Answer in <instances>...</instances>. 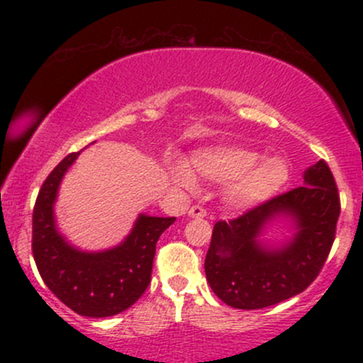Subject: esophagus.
I'll return each mask as SVG.
<instances>
[{"label": "esophagus", "mask_w": 363, "mask_h": 363, "mask_svg": "<svg viewBox=\"0 0 363 363\" xmlns=\"http://www.w3.org/2000/svg\"><path fill=\"white\" fill-rule=\"evenodd\" d=\"M187 215H189L191 218H205L206 210H203L201 206H193L189 211H187Z\"/></svg>", "instance_id": "obj_1"}]
</instances>
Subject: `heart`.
Returning <instances> with one entry per match:
<instances>
[{"label":"heart","instance_id":"obj_1","mask_svg":"<svg viewBox=\"0 0 363 363\" xmlns=\"http://www.w3.org/2000/svg\"><path fill=\"white\" fill-rule=\"evenodd\" d=\"M256 150L242 147H216L194 153L193 164L203 177L227 182L223 201L230 208L245 210L269 201L285 187L290 167L285 158H263ZM174 181L182 187H194V174L182 162L170 169Z\"/></svg>","mask_w":363,"mask_h":363}]
</instances>
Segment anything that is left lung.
Returning <instances> with one entry per match:
<instances>
[{
	"mask_svg": "<svg viewBox=\"0 0 363 363\" xmlns=\"http://www.w3.org/2000/svg\"><path fill=\"white\" fill-rule=\"evenodd\" d=\"M340 194L324 160L303 172V186L274 196L247 213L216 222L206 252L211 290L235 309H262L301 294L315 280L335 242ZM274 221L292 235L278 245L260 239Z\"/></svg>",
	"mask_w": 363,
	"mask_h": 363,
	"instance_id": "1",
	"label": "left lung"
}]
</instances>
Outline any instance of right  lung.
I'll return each instance as SVG.
<instances>
[{"label":"right lung","mask_w":363,"mask_h":363,"mask_svg":"<svg viewBox=\"0 0 363 363\" xmlns=\"http://www.w3.org/2000/svg\"><path fill=\"white\" fill-rule=\"evenodd\" d=\"M80 152L69 153L40 187L32 215V252L48 289L86 318H109L131 307L152 278L157 240L176 216L140 213L124 240L104 251H82L57 230L54 203L60 184Z\"/></svg>","instance_id":"right-lung-1"}]
</instances>
